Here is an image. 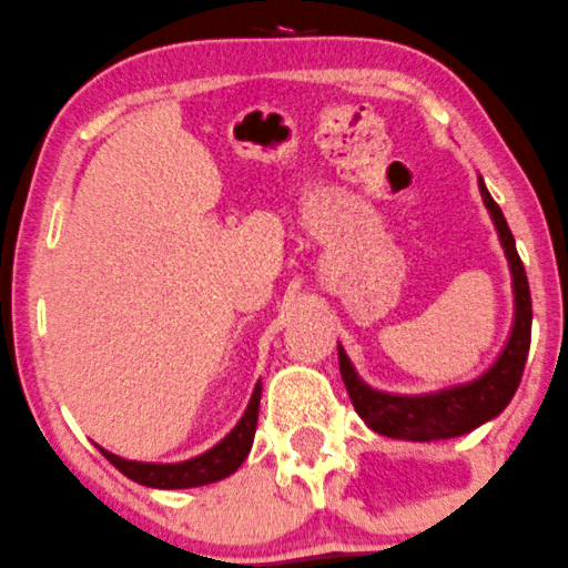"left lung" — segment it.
<instances>
[{
    "label": "left lung",
    "instance_id": "obj_1",
    "mask_svg": "<svg viewBox=\"0 0 568 568\" xmlns=\"http://www.w3.org/2000/svg\"><path fill=\"white\" fill-rule=\"evenodd\" d=\"M481 199L489 209L498 229L500 244L509 258L511 277H515V329H511L509 343H506L504 354L498 362L487 369L481 378L474 384L457 386V389H446L438 394H422V397H399V394H384L369 389L362 384L359 375L351 367L348 356L339 348V373H343L345 389L351 394L356 414L367 422L375 433L389 435V438L405 440H438V438H455V435L470 433L485 422L498 416L506 405L515 397L517 386H520L525 359H528L530 348V288L528 277H525V266L517 255L515 236H511L509 225H506L504 212L495 204L493 195L487 193L485 182L479 179Z\"/></svg>",
    "mask_w": 568,
    "mask_h": 568
}]
</instances>
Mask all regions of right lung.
Instances as JSON below:
<instances>
[{"instance_id": "right-lung-1", "label": "right lung", "mask_w": 568, "mask_h": 568, "mask_svg": "<svg viewBox=\"0 0 568 568\" xmlns=\"http://www.w3.org/2000/svg\"><path fill=\"white\" fill-rule=\"evenodd\" d=\"M258 405H261V384L255 386L253 397H250L247 410L239 419V425L220 440L214 449H209L206 455L187 459V463H174V465H158V463H133V459H122L111 452H103V457L109 459L113 468L122 470L128 479L139 481L146 487H160V489H182V487H201L212 485V481L225 479L231 476L239 465L247 457L250 446H253L255 425H258Z\"/></svg>"}]
</instances>
